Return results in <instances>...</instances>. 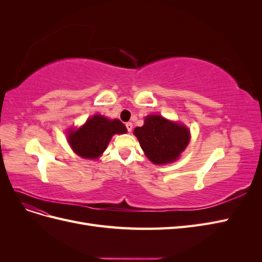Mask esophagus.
Here are the masks:
<instances>
[{
	"mask_svg": "<svg viewBox=\"0 0 262 262\" xmlns=\"http://www.w3.org/2000/svg\"><path fill=\"white\" fill-rule=\"evenodd\" d=\"M125 126H126V129H128V131H129V132H131V131H132V128H133V124H132V122H126V123H125Z\"/></svg>",
	"mask_w": 262,
	"mask_h": 262,
	"instance_id": "34e87169",
	"label": "esophagus"
}]
</instances>
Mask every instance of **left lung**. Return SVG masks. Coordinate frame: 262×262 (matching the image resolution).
Returning <instances> with one entry per match:
<instances>
[{
    "mask_svg": "<svg viewBox=\"0 0 262 262\" xmlns=\"http://www.w3.org/2000/svg\"><path fill=\"white\" fill-rule=\"evenodd\" d=\"M134 134L148 160L160 165L176 161L190 140L185 125L154 115L146 117L144 125L134 129Z\"/></svg>",
    "mask_w": 262,
    "mask_h": 262,
    "instance_id": "8db88e82",
    "label": "left lung"
}]
</instances>
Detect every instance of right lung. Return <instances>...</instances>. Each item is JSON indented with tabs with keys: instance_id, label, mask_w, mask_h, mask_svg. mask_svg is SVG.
Segmentation results:
<instances>
[{
	"instance_id": "add662e5",
	"label": "right lung",
	"mask_w": 262,
	"mask_h": 262,
	"mask_svg": "<svg viewBox=\"0 0 262 262\" xmlns=\"http://www.w3.org/2000/svg\"><path fill=\"white\" fill-rule=\"evenodd\" d=\"M126 132L125 125L118 119H109L96 115L75 131L69 134V143L74 152L84 158H97L106 149L114 134Z\"/></svg>"
}]
</instances>
